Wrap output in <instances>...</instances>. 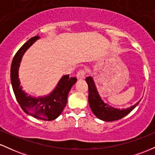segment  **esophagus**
<instances>
[{"label":"esophagus","mask_w":155,"mask_h":155,"mask_svg":"<svg viewBox=\"0 0 155 155\" xmlns=\"http://www.w3.org/2000/svg\"><path fill=\"white\" fill-rule=\"evenodd\" d=\"M85 76V71L84 70H80L76 74V77L78 79H83Z\"/></svg>","instance_id":"1"}]
</instances>
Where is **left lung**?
I'll use <instances>...</instances> for the list:
<instances>
[{
    "instance_id": "1",
    "label": "left lung",
    "mask_w": 155,
    "mask_h": 155,
    "mask_svg": "<svg viewBox=\"0 0 155 155\" xmlns=\"http://www.w3.org/2000/svg\"><path fill=\"white\" fill-rule=\"evenodd\" d=\"M85 80L88 84V101L90 108L94 114L101 120L106 121V122H111V121L120 120L122 117L128 114L133 109H134L140 101V100L135 105L125 109L113 108L107 104H105L101 98L96 89L95 82L91 76H88Z\"/></svg>"
}]
</instances>
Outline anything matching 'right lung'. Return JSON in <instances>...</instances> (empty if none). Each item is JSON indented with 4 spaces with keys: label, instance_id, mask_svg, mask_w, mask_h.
Segmentation results:
<instances>
[{
    "label": "right lung",
    "instance_id": "1",
    "mask_svg": "<svg viewBox=\"0 0 155 155\" xmlns=\"http://www.w3.org/2000/svg\"><path fill=\"white\" fill-rule=\"evenodd\" d=\"M38 38V36H34L29 39L16 53L11 66V81L16 98L23 111L35 118L51 121L58 118L65 107L68 95L77 79L63 76L54 90L45 97H33L23 91L18 77L19 64L27 49Z\"/></svg>",
    "mask_w": 155,
    "mask_h": 155
}]
</instances>
